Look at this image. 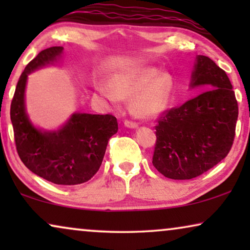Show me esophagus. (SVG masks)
<instances>
[{
  "mask_svg": "<svg viewBox=\"0 0 250 250\" xmlns=\"http://www.w3.org/2000/svg\"><path fill=\"white\" fill-rule=\"evenodd\" d=\"M124 125L126 126V127L128 128H136L139 126L138 123L133 122V121H129V119H126V121L124 122Z\"/></svg>",
  "mask_w": 250,
  "mask_h": 250,
  "instance_id": "34e87169",
  "label": "esophagus"
}]
</instances>
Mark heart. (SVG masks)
Instances as JSON below:
<instances>
[{"label":"heart","instance_id":"1","mask_svg":"<svg viewBox=\"0 0 250 250\" xmlns=\"http://www.w3.org/2000/svg\"><path fill=\"white\" fill-rule=\"evenodd\" d=\"M110 86L100 92L112 104L131 98V110L141 118L155 117L166 109L172 97V75L160 73L155 68H145L115 76Z\"/></svg>","mask_w":250,"mask_h":250}]
</instances>
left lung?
I'll return each mask as SVG.
<instances>
[{
    "label": "left lung",
    "mask_w": 250,
    "mask_h": 250,
    "mask_svg": "<svg viewBox=\"0 0 250 250\" xmlns=\"http://www.w3.org/2000/svg\"><path fill=\"white\" fill-rule=\"evenodd\" d=\"M190 85L208 90L164 111L156 126L152 164L173 180H191L213 168L228 156L235 135L239 109L227 73L198 56Z\"/></svg>",
    "instance_id": "left-lung-1"
}]
</instances>
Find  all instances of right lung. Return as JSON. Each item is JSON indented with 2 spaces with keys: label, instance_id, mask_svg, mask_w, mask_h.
I'll list each match as a JSON object with an SVG mask.
<instances>
[{
  "label": "right lung",
  "instance_id": "right-lung-1",
  "mask_svg": "<svg viewBox=\"0 0 250 250\" xmlns=\"http://www.w3.org/2000/svg\"><path fill=\"white\" fill-rule=\"evenodd\" d=\"M62 46H52L37 54L20 76L13 95L11 117L16 148L21 162L34 174L60 186H76L94 176L104 160L108 141L118 131L112 115H71L58 131H42L30 123L25 107L27 77L32 71L53 63Z\"/></svg>",
  "mask_w": 250,
  "mask_h": 250
}]
</instances>
